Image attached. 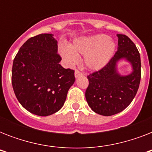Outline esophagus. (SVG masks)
<instances>
[{
	"mask_svg": "<svg viewBox=\"0 0 152 152\" xmlns=\"http://www.w3.org/2000/svg\"><path fill=\"white\" fill-rule=\"evenodd\" d=\"M82 76V73H81L80 72L78 71V70H76V71H75V77H76V78H78L79 76Z\"/></svg>",
	"mask_w": 152,
	"mask_h": 152,
	"instance_id": "obj_1",
	"label": "esophagus"
}]
</instances>
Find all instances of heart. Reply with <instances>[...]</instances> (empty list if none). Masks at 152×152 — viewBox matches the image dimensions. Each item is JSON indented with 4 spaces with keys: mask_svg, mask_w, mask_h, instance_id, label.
I'll list each match as a JSON object with an SVG mask.
<instances>
[{
    "mask_svg": "<svg viewBox=\"0 0 152 152\" xmlns=\"http://www.w3.org/2000/svg\"><path fill=\"white\" fill-rule=\"evenodd\" d=\"M115 42L106 34H95L87 38L76 39L71 46L61 44L59 52L67 64L73 65L78 60V55L84 56L86 68L96 71L108 64L115 52Z\"/></svg>",
    "mask_w": 152,
    "mask_h": 152,
    "instance_id": "1",
    "label": "heart"
}]
</instances>
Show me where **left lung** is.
Returning a JSON list of instances; mask_svg holds the SVG:
<instances>
[{"instance_id": "1", "label": "left lung", "mask_w": 152, "mask_h": 152, "mask_svg": "<svg viewBox=\"0 0 152 152\" xmlns=\"http://www.w3.org/2000/svg\"><path fill=\"white\" fill-rule=\"evenodd\" d=\"M118 50L106 66L88 76L85 92L88 106L96 113L114 115L124 110L137 95L141 78L140 56L137 46L125 34H118ZM129 62L132 72L123 76L119 73L118 62Z\"/></svg>"}]
</instances>
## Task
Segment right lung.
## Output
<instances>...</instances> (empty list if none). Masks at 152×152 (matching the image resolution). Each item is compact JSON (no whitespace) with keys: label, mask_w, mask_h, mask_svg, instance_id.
Segmentation results:
<instances>
[{"label":"right lung","mask_w":152,"mask_h":152,"mask_svg":"<svg viewBox=\"0 0 152 152\" xmlns=\"http://www.w3.org/2000/svg\"><path fill=\"white\" fill-rule=\"evenodd\" d=\"M52 34L29 39L13 61L12 83L18 101L30 113L49 116L64 106L75 82L74 71L64 69Z\"/></svg>","instance_id":"right-lung-1"}]
</instances>
